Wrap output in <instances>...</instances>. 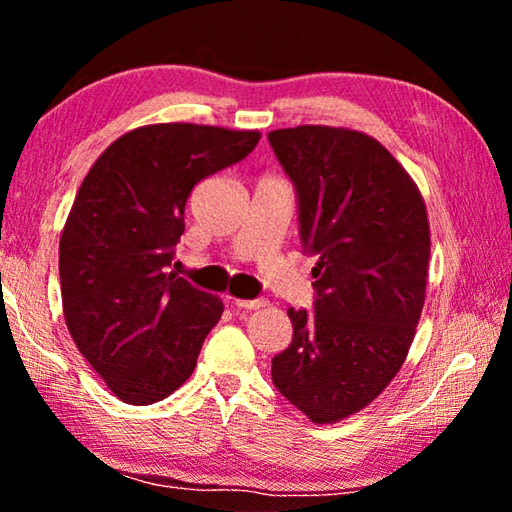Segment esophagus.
<instances>
[{"mask_svg": "<svg viewBox=\"0 0 512 512\" xmlns=\"http://www.w3.org/2000/svg\"><path fill=\"white\" fill-rule=\"evenodd\" d=\"M237 309H246V311H253V309H262L268 305L266 298H253V300H235L232 302Z\"/></svg>", "mask_w": 512, "mask_h": 512, "instance_id": "1", "label": "esophagus"}]
</instances>
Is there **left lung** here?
<instances>
[{
    "instance_id": "1",
    "label": "left lung",
    "mask_w": 512,
    "mask_h": 512,
    "mask_svg": "<svg viewBox=\"0 0 512 512\" xmlns=\"http://www.w3.org/2000/svg\"><path fill=\"white\" fill-rule=\"evenodd\" d=\"M291 180L300 244L318 262L314 311L289 309L277 391L318 424L361 411L411 348L429 268V221L409 173L372 137L332 126L268 133Z\"/></svg>"
}]
</instances>
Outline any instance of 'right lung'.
<instances>
[{"instance_id": "add662e5", "label": "right lung", "mask_w": 512, "mask_h": 512, "mask_svg": "<svg viewBox=\"0 0 512 512\" xmlns=\"http://www.w3.org/2000/svg\"><path fill=\"white\" fill-rule=\"evenodd\" d=\"M259 133L196 124L135 128L94 162L60 237L74 343L121 402L146 406L196 368L223 302L171 271L196 183L255 149Z\"/></svg>"}]
</instances>
